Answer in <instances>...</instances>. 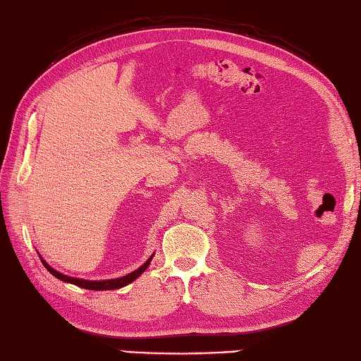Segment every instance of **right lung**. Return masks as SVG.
Wrapping results in <instances>:
<instances>
[{"label":"right lung","instance_id":"add662e5","mask_svg":"<svg viewBox=\"0 0 361 361\" xmlns=\"http://www.w3.org/2000/svg\"><path fill=\"white\" fill-rule=\"evenodd\" d=\"M151 259H153V256H151V258L145 264H142V266L137 270L131 271V274H128L125 276H120V278H114V279H103V281H87V279H80V278H72V276H68V275H63V274H60V271L52 269L43 258H42V262H43V266L47 269V271L52 274L55 278H59L60 281L71 283V284L78 286V287H82V289H87V290H114V289H120V287L133 283L135 278H139L143 274V271L147 270V267L149 266Z\"/></svg>","mask_w":361,"mask_h":361}]
</instances>
